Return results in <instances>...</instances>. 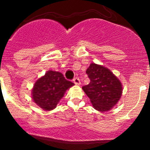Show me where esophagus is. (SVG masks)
<instances>
[{
  "instance_id": "34e87169",
  "label": "esophagus",
  "mask_w": 150,
  "mask_h": 150,
  "mask_svg": "<svg viewBox=\"0 0 150 150\" xmlns=\"http://www.w3.org/2000/svg\"><path fill=\"white\" fill-rule=\"evenodd\" d=\"M73 81H74V83H75V84L77 85V86L80 85V80H79V79L78 77L74 78V79H73Z\"/></svg>"
}]
</instances>
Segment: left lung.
I'll use <instances>...</instances> for the list:
<instances>
[{
  "mask_svg": "<svg viewBox=\"0 0 150 150\" xmlns=\"http://www.w3.org/2000/svg\"><path fill=\"white\" fill-rule=\"evenodd\" d=\"M86 74L90 83L83 87L96 110L101 112L110 110L122 94V85L120 80L109 69L95 63L87 68Z\"/></svg>",
  "mask_w": 150,
  "mask_h": 150,
  "instance_id": "1",
  "label": "left lung"
}]
</instances>
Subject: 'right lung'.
<instances>
[{
    "label": "right lung",
    "instance_id": "1",
    "mask_svg": "<svg viewBox=\"0 0 150 150\" xmlns=\"http://www.w3.org/2000/svg\"><path fill=\"white\" fill-rule=\"evenodd\" d=\"M74 85L62 73L49 71L34 83L31 91L32 99L41 109L52 110L56 107L66 91Z\"/></svg>",
    "mask_w": 150,
    "mask_h": 150
}]
</instances>
